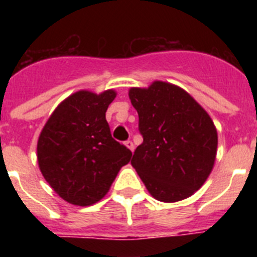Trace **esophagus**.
I'll return each mask as SVG.
<instances>
[{"mask_svg": "<svg viewBox=\"0 0 257 257\" xmlns=\"http://www.w3.org/2000/svg\"><path fill=\"white\" fill-rule=\"evenodd\" d=\"M124 145H126L127 148L130 149L131 152H134V149H135V145H134V143L131 142V140H127V142L124 143Z\"/></svg>", "mask_w": 257, "mask_h": 257, "instance_id": "esophagus-1", "label": "esophagus"}]
</instances>
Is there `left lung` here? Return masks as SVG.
Returning <instances> with one entry per match:
<instances>
[{
	"label": "left lung",
	"mask_w": 257,
	"mask_h": 257,
	"mask_svg": "<svg viewBox=\"0 0 257 257\" xmlns=\"http://www.w3.org/2000/svg\"><path fill=\"white\" fill-rule=\"evenodd\" d=\"M128 96L143 135L131 165L148 192L161 202L194 194L216 158L217 131L208 113L185 90L163 81L130 88Z\"/></svg>",
	"instance_id": "obj_1"
}]
</instances>
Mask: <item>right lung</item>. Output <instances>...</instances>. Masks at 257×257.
I'll use <instances>...</instances> for the list:
<instances>
[{
  "instance_id": "add662e5",
  "label": "right lung",
  "mask_w": 257,
  "mask_h": 257,
  "mask_svg": "<svg viewBox=\"0 0 257 257\" xmlns=\"http://www.w3.org/2000/svg\"><path fill=\"white\" fill-rule=\"evenodd\" d=\"M115 95L114 90L74 92L56 106L41 131L40 170L68 203L85 207L99 202L130 162L133 153L113 139L105 119Z\"/></svg>"
}]
</instances>
